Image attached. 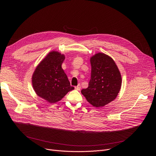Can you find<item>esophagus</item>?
Listing matches in <instances>:
<instances>
[{"label":"esophagus","instance_id":"obj_1","mask_svg":"<svg viewBox=\"0 0 156 156\" xmlns=\"http://www.w3.org/2000/svg\"><path fill=\"white\" fill-rule=\"evenodd\" d=\"M75 90H78V91H80V89H81V85H80V84H78V86H75Z\"/></svg>","mask_w":156,"mask_h":156}]
</instances>
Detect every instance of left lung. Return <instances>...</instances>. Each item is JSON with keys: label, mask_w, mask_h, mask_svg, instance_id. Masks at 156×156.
Listing matches in <instances>:
<instances>
[{"label": "left lung", "mask_w": 156, "mask_h": 156, "mask_svg": "<svg viewBox=\"0 0 156 156\" xmlns=\"http://www.w3.org/2000/svg\"><path fill=\"white\" fill-rule=\"evenodd\" d=\"M90 62L91 79L88 87L81 92L94 107H103L117 96L121 88L122 76L114 60L106 54H96Z\"/></svg>", "instance_id": "left-lung-1"}]
</instances>
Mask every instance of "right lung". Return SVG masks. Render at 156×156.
Listing matches in <instances>:
<instances>
[{
  "label": "right lung",
  "instance_id": "right-lung-1",
  "mask_svg": "<svg viewBox=\"0 0 156 156\" xmlns=\"http://www.w3.org/2000/svg\"><path fill=\"white\" fill-rule=\"evenodd\" d=\"M64 59V55L51 52L38 65L33 75L34 91L50 103L59 101L74 89L62 68Z\"/></svg>",
  "mask_w": 156,
  "mask_h": 156
}]
</instances>
